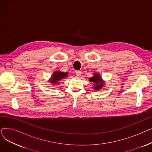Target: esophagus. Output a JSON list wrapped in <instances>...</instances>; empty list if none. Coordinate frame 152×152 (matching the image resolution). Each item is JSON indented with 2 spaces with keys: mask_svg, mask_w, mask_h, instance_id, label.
Returning <instances> with one entry per match:
<instances>
[{
  "mask_svg": "<svg viewBox=\"0 0 152 152\" xmlns=\"http://www.w3.org/2000/svg\"><path fill=\"white\" fill-rule=\"evenodd\" d=\"M76 75L77 77L80 76H81V71H76Z\"/></svg>",
  "mask_w": 152,
  "mask_h": 152,
  "instance_id": "esophagus-1",
  "label": "esophagus"
}]
</instances>
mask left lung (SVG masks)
<instances>
[{"mask_svg": "<svg viewBox=\"0 0 152 152\" xmlns=\"http://www.w3.org/2000/svg\"><path fill=\"white\" fill-rule=\"evenodd\" d=\"M89 81L94 83L95 84L94 89H95V90H99L102 89V87L103 86V82L102 81L101 77L99 74L97 73H95L93 77L89 78Z\"/></svg>", "mask_w": 152, "mask_h": 152, "instance_id": "left-lung-1", "label": "left lung"}]
</instances>
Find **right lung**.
<instances>
[{
	"label": "right lung",
	"instance_id": "1",
	"mask_svg": "<svg viewBox=\"0 0 152 152\" xmlns=\"http://www.w3.org/2000/svg\"><path fill=\"white\" fill-rule=\"evenodd\" d=\"M68 73H64V72H60V71H55V73L52 75L51 77V81L53 84H59L60 81H61L62 79L65 78L67 76Z\"/></svg>",
	"mask_w": 152,
	"mask_h": 152
}]
</instances>
